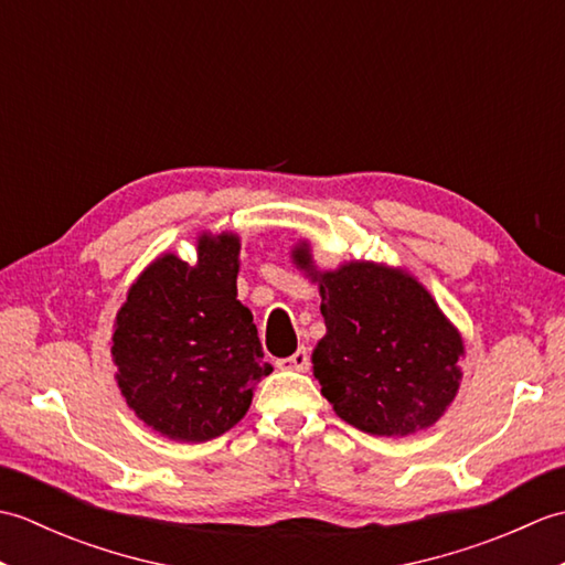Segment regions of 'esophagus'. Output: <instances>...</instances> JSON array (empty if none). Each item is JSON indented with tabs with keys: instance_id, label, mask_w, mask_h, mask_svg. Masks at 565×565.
Returning <instances> with one entry per match:
<instances>
[{
	"instance_id": "obj_1",
	"label": "esophagus",
	"mask_w": 565,
	"mask_h": 565,
	"mask_svg": "<svg viewBox=\"0 0 565 565\" xmlns=\"http://www.w3.org/2000/svg\"><path fill=\"white\" fill-rule=\"evenodd\" d=\"M276 366H279V369H291V371H306L310 366V352L306 350V347H301V350H298L296 354L286 356V359H279V362H276Z\"/></svg>"
}]
</instances>
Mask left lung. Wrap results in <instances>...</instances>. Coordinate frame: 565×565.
Here are the masks:
<instances>
[{
    "instance_id": "1",
    "label": "left lung",
    "mask_w": 565,
    "mask_h": 565,
    "mask_svg": "<svg viewBox=\"0 0 565 565\" xmlns=\"http://www.w3.org/2000/svg\"><path fill=\"white\" fill-rule=\"evenodd\" d=\"M294 259L320 284L326 338L313 352L322 395L344 423L381 437L435 425L459 391L463 342L411 274L369 262L313 274L308 247Z\"/></svg>"
}]
</instances>
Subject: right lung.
<instances>
[{
    "mask_svg": "<svg viewBox=\"0 0 565 565\" xmlns=\"http://www.w3.org/2000/svg\"><path fill=\"white\" fill-rule=\"evenodd\" d=\"M235 235L199 237V262L164 255L116 316L118 388L148 427L206 441L237 425L252 386L271 374L249 310L237 301Z\"/></svg>",
    "mask_w": 565,
    "mask_h": 565,
    "instance_id": "obj_1",
    "label": "right lung"
}]
</instances>
